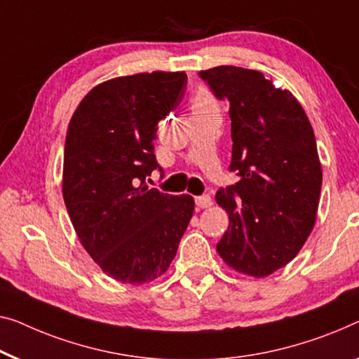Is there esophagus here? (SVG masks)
I'll return each mask as SVG.
<instances>
[{
  "label": "esophagus",
  "mask_w": 359,
  "mask_h": 359,
  "mask_svg": "<svg viewBox=\"0 0 359 359\" xmlns=\"http://www.w3.org/2000/svg\"><path fill=\"white\" fill-rule=\"evenodd\" d=\"M196 205H197V209H209V207L212 205L210 196H199V197H196Z\"/></svg>",
  "instance_id": "1"
}]
</instances>
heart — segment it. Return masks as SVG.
<instances>
[{
	"label": "heart",
	"instance_id": "b5f03b06",
	"mask_svg": "<svg viewBox=\"0 0 359 359\" xmlns=\"http://www.w3.org/2000/svg\"><path fill=\"white\" fill-rule=\"evenodd\" d=\"M217 108L214 97L212 93L205 89V87H197V90L194 92V95L191 98V110L192 113H201V111H207V110H214Z\"/></svg>",
	"mask_w": 359,
	"mask_h": 359
}]
</instances>
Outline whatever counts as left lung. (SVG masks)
<instances>
[{
	"instance_id": "8db88e82",
	"label": "left lung",
	"mask_w": 359,
	"mask_h": 359,
	"mask_svg": "<svg viewBox=\"0 0 359 359\" xmlns=\"http://www.w3.org/2000/svg\"><path fill=\"white\" fill-rule=\"evenodd\" d=\"M215 97L230 102L231 165L238 183L217 192L230 225L217 244L228 267L262 278L296 257L318 217L322 168L308 115L261 71H201Z\"/></svg>"
}]
</instances>
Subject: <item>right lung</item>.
Wrapping results in <instances>:
<instances>
[{
	"instance_id": "1",
	"label": "right lung",
	"mask_w": 359,
	"mask_h": 359,
	"mask_svg": "<svg viewBox=\"0 0 359 359\" xmlns=\"http://www.w3.org/2000/svg\"><path fill=\"white\" fill-rule=\"evenodd\" d=\"M184 71L105 81L82 98L66 133L63 199L82 248L103 272L142 285L167 272L194 212L189 194L149 188L157 124L178 107Z\"/></svg>"
}]
</instances>
